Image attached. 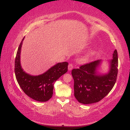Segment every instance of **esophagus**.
<instances>
[{
  "label": "esophagus",
  "instance_id": "obj_1",
  "mask_svg": "<svg viewBox=\"0 0 130 130\" xmlns=\"http://www.w3.org/2000/svg\"><path fill=\"white\" fill-rule=\"evenodd\" d=\"M73 68V65L72 64H70L68 66V70H71Z\"/></svg>",
  "mask_w": 130,
  "mask_h": 130
}]
</instances>
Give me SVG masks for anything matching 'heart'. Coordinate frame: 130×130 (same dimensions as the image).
<instances>
[{
  "label": "heart",
  "instance_id": "b5f03b06",
  "mask_svg": "<svg viewBox=\"0 0 130 130\" xmlns=\"http://www.w3.org/2000/svg\"><path fill=\"white\" fill-rule=\"evenodd\" d=\"M89 57V55H86L85 58H83L82 59V61H85V60H86L87 59V58Z\"/></svg>",
  "mask_w": 130,
  "mask_h": 130
}]
</instances>
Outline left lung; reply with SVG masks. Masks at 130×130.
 I'll return each mask as SVG.
<instances>
[{"label": "left lung", "instance_id": "left-lung-1", "mask_svg": "<svg viewBox=\"0 0 130 130\" xmlns=\"http://www.w3.org/2000/svg\"><path fill=\"white\" fill-rule=\"evenodd\" d=\"M110 60L108 74H99L97 68L102 61L98 60L72 70L74 80V95L84 104L97 103L110 92L115 84L118 72V52L115 49Z\"/></svg>", "mask_w": 130, "mask_h": 130}]
</instances>
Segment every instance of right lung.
<instances>
[{
    "mask_svg": "<svg viewBox=\"0 0 130 130\" xmlns=\"http://www.w3.org/2000/svg\"><path fill=\"white\" fill-rule=\"evenodd\" d=\"M19 45L15 60V74L20 87L28 97L38 102H46L52 97L55 82L68 71V62H59L44 74L32 76L21 68L20 53L23 41Z\"/></svg>",
    "mask_w": 130,
    "mask_h": 130,
    "instance_id": "1",
    "label": "right lung"
}]
</instances>
